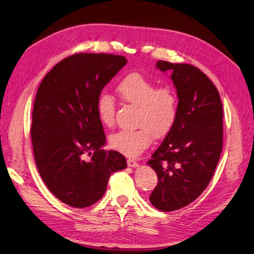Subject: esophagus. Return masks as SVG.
<instances>
[{
	"label": "esophagus",
	"mask_w": 254,
	"mask_h": 254,
	"mask_svg": "<svg viewBox=\"0 0 254 254\" xmlns=\"http://www.w3.org/2000/svg\"><path fill=\"white\" fill-rule=\"evenodd\" d=\"M127 164H128L129 167H136V166H139V163H137L135 160H132V159H128V160H127Z\"/></svg>",
	"instance_id": "34e87169"
}]
</instances>
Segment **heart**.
<instances>
[{
  "instance_id": "heart-1",
  "label": "heart",
  "mask_w": 254,
  "mask_h": 254,
  "mask_svg": "<svg viewBox=\"0 0 254 254\" xmlns=\"http://www.w3.org/2000/svg\"><path fill=\"white\" fill-rule=\"evenodd\" d=\"M119 96L137 108L134 130H122L110 137L111 147L127 157H137L147 149L153 136L160 139L171 131L178 117V97L172 87L156 83L140 73H130L117 87ZM117 104L104 94L97 102L98 118L106 127L115 123Z\"/></svg>"
}]
</instances>
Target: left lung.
<instances>
[{"mask_svg": "<svg viewBox=\"0 0 254 254\" xmlns=\"http://www.w3.org/2000/svg\"><path fill=\"white\" fill-rule=\"evenodd\" d=\"M171 71L178 96L175 125L147 164L158 176L151 204L162 212L189 205L212 179L222 149V104L218 90L198 67L159 60Z\"/></svg>", "mask_w": 254, "mask_h": 254, "instance_id": "obj_1", "label": "left lung"}]
</instances>
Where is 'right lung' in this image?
Here are the masks:
<instances>
[{
    "label": "right lung",
    "instance_id": "right-lung-1",
    "mask_svg": "<svg viewBox=\"0 0 254 254\" xmlns=\"http://www.w3.org/2000/svg\"><path fill=\"white\" fill-rule=\"evenodd\" d=\"M126 64L124 56L78 53L58 63L38 88L30 128L35 161L45 186L67 205L94 204L110 175L127 166L122 153L102 149L97 114L102 90Z\"/></svg>",
    "mask_w": 254,
    "mask_h": 254
}]
</instances>
